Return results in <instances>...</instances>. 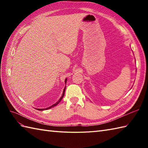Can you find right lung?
I'll return each mask as SVG.
<instances>
[{"label":"right lung","instance_id":"right-lung-1","mask_svg":"<svg viewBox=\"0 0 148 148\" xmlns=\"http://www.w3.org/2000/svg\"><path fill=\"white\" fill-rule=\"evenodd\" d=\"M66 82H67V78H66L65 79V84H66ZM65 88H66V86H65V88H64V91H63V93H62V97H60V99L58 100L57 102H56L55 103H54V104L53 105H52V106H51L50 107H49V108H45V109H37V110H39V111H44V110H47V109H50V108H53V107H55V106H56L58 104V103L61 101L62 100V98L63 97H64V93H65Z\"/></svg>","mask_w":148,"mask_h":148}]
</instances>
